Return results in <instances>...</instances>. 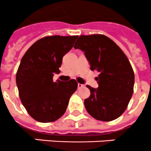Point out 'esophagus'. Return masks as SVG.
<instances>
[{"label": "esophagus", "instance_id": "obj_1", "mask_svg": "<svg viewBox=\"0 0 151 151\" xmlns=\"http://www.w3.org/2000/svg\"><path fill=\"white\" fill-rule=\"evenodd\" d=\"M84 86V85L83 84H81V83H78V88H81V87H83Z\"/></svg>", "mask_w": 151, "mask_h": 151}]
</instances>
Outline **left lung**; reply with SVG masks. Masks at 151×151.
Masks as SVG:
<instances>
[{"label":"left lung","mask_w":151,"mask_h":151,"mask_svg":"<svg viewBox=\"0 0 151 151\" xmlns=\"http://www.w3.org/2000/svg\"><path fill=\"white\" fill-rule=\"evenodd\" d=\"M74 48L83 50L91 70L99 73L95 78L98 89L86 85L91 92L84 100L87 112L101 121L118 118L126 111L134 92V73L126 54L103 34L80 36Z\"/></svg>","instance_id":"1"}]
</instances>
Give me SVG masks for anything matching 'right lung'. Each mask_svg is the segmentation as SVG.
Masks as SVG:
<instances>
[{"label":"right lung","mask_w":151,"mask_h":151,"mask_svg":"<svg viewBox=\"0 0 151 151\" xmlns=\"http://www.w3.org/2000/svg\"><path fill=\"white\" fill-rule=\"evenodd\" d=\"M78 36H48L41 38L28 49L16 74L19 96L27 112L40 123H51L66 111L78 83L53 81L59 73L62 58L73 47Z\"/></svg>","instance_id":"1"}]
</instances>
